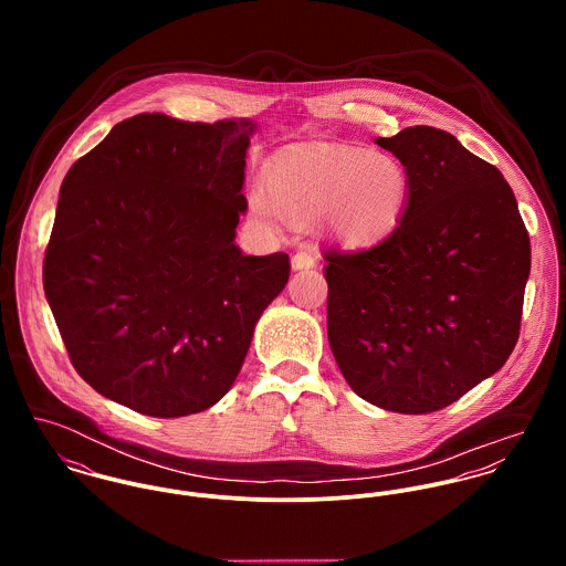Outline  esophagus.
Listing matches in <instances>:
<instances>
[{"instance_id":"1","label":"esophagus","mask_w":566,"mask_h":566,"mask_svg":"<svg viewBox=\"0 0 566 566\" xmlns=\"http://www.w3.org/2000/svg\"><path fill=\"white\" fill-rule=\"evenodd\" d=\"M316 263H318V256H316L314 250H310V248H301V250L292 256V268H294V270L314 268Z\"/></svg>"}]
</instances>
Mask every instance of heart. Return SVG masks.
I'll return each mask as SVG.
<instances>
[{"instance_id":"b5f03b06","label":"heart","mask_w":566,"mask_h":566,"mask_svg":"<svg viewBox=\"0 0 566 566\" xmlns=\"http://www.w3.org/2000/svg\"><path fill=\"white\" fill-rule=\"evenodd\" d=\"M265 185H254L248 205L254 218L276 224L326 213L344 242L379 240L397 227L411 193V174L399 157L359 150H307L272 163Z\"/></svg>"}]
</instances>
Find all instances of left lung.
I'll return each mask as SVG.
<instances>
[{
  "mask_svg": "<svg viewBox=\"0 0 566 566\" xmlns=\"http://www.w3.org/2000/svg\"><path fill=\"white\" fill-rule=\"evenodd\" d=\"M411 174L397 229L324 252L333 357L368 403L429 413L494 375L516 346L530 235L503 174L451 133L377 137Z\"/></svg>",
  "mask_w": 566,
  "mask_h": 566,
  "instance_id": "left-lung-1",
  "label": "left lung"
}]
</instances>
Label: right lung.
Masks as SVG:
<instances>
[{"label":"right lung","instance_id":"obj_1","mask_svg":"<svg viewBox=\"0 0 566 566\" xmlns=\"http://www.w3.org/2000/svg\"><path fill=\"white\" fill-rule=\"evenodd\" d=\"M254 124L119 122L61 185L43 287L74 368L102 397L178 418L218 403L290 256L235 245Z\"/></svg>","mask_w":566,"mask_h":566}]
</instances>
